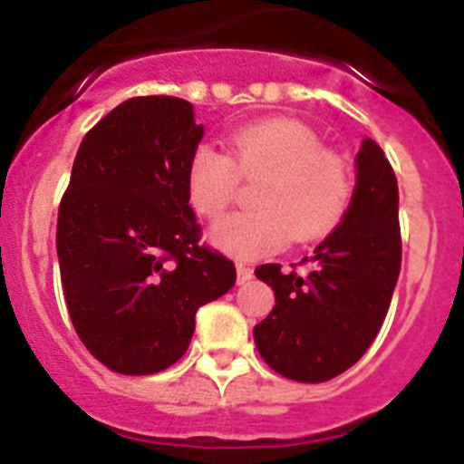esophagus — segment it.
Segmentation results:
<instances>
[{
    "label": "esophagus",
    "instance_id": "1",
    "mask_svg": "<svg viewBox=\"0 0 464 464\" xmlns=\"http://www.w3.org/2000/svg\"><path fill=\"white\" fill-rule=\"evenodd\" d=\"M253 278V269L246 267V265H237V283L239 285H244V283H248Z\"/></svg>",
    "mask_w": 464,
    "mask_h": 464
}]
</instances>
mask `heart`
<instances>
[{
	"mask_svg": "<svg viewBox=\"0 0 464 464\" xmlns=\"http://www.w3.org/2000/svg\"><path fill=\"white\" fill-rule=\"evenodd\" d=\"M241 179L257 183L253 211L232 213L208 232L213 246L239 260H256L295 241L327 235L346 213L353 181L346 160L295 121L246 125L229 137V155L208 143L190 155L186 190L204 218H220Z\"/></svg>",
	"mask_w": 464,
	"mask_h": 464,
	"instance_id": "b5f03b06",
	"label": "heart"
}]
</instances>
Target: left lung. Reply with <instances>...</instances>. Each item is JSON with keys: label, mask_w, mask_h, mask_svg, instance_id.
I'll return each instance as SVG.
<instances>
[{"label": "left lung", "mask_w": 464, "mask_h": 464, "mask_svg": "<svg viewBox=\"0 0 464 464\" xmlns=\"http://www.w3.org/2000/svg\"><path fill=\"white\" fill-rule=\"evenodd\" d=\"M397 179L374 139L355 155L342 223L314 251L306 276L262 265L276 304L253 327L262 360L285 379L323 383L353 367L379 334L401 265ZM306 262V257H304Z\"/></svg>", "instance_id": "obj_1"}]
</instances>
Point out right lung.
Returning <instances> with one entry per match:
<instances>
[{
  "instance_id": "right-lung-1",
  "label": "right lung",
  "mask_w": 464,
  "mask_h": 464,
  "mask_svg": "<svg viewBox=\"0 0 464 464\" xmlns=\"http://www.w3.org/2000/svg\"><path fill=\"white\" fill-rule=\"evenodd\" d=\"M204 137L192 104L132 97L85 134L57 213V260L76 334L109 370L155 374L181 358L195 314L237 281L199 244L188 162Z\"/></svg>"
}]
</instances>
